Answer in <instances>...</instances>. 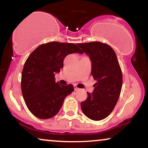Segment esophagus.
<instances>
[{"instance_id":"esophagus-1","label":"esophagus","mask_w":148,"mask_h":148,"mask_svg":"<svg viewBox=\"0 0 148 148\" xmlns=\"http://www.w3.org/2000/svg\"><path fill=\"white\" fill-rule=\"evenodd\" d=\"M73 88H74V90H75V91H77V90H80L79 88H78L77 87V86H73Z\"/></svg>"}]
</instances>
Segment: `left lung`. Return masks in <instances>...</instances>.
<instances>
[{"mask_svg": "<svg viewBox=\"0 0 148 148\" xmlns=\"http://www.w3.org/2000/svg\"><path fill=\"white\" fill-rule=\"evenodd\" d=\"M92 62L91 74L96 81L92 93L81 103L89 119L100 121L112 112L120 96L123 75L116 55L112 48L99 42L77 44Z\"/></svg>", "mask_w": 148, "mask_h": 148, "instance_id": "obj_1", "label": "left lung"}]
</instances>
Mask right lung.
Listing matches in <instances>:
<instances>
[{"label":"right lung","mask_w":148,"mask_h":148,"mask_svg":"<svg viewBox=\"0 0 148 148\" xmlns=\"http://www.w3.org/2000/svg\"><path fill=\"white\" fill-rule=\"evenodd\" d=\"M83 54L76 44L48 42L28 56L21 75V91L26 106L34 116L52 118L59 112L64 100L74 91L73 85L55 82L56 73L63 68L64 58L72 53Z\"/></svg>","instance_id":"right-lung-1"}]
</instances>
